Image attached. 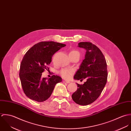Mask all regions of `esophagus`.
Returning <instances> with one entry per match:
<instances>
[{
  "label": "esophagus",
  "instance_id": "esophagus-1",
  "mask_svg": "<svg viewBox=\"0 0 131 131\" xmlns=\"http://www.w3.org/2000/svg\"><path fill=\"white\" fill-rule=\"evenodd\" d=\"M63 82L64 83H67V84H68V83H70V82L69 81H66V80H64V81H63Z\"/></svg>",
  "mask_w": 131,
  "mask_h": 131
}]
</instances>
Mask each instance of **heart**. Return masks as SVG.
I'll list each match as a JSON object with an SVG mask.
<instances>
[{
    "mask_svg": "<svg viewBox=\"0 0 131 131\" xmlns=\"http://www.w3.org/2000/svg\"><path fill=\"white\" fill-rule=\"evenodd\" d=\"M80 56V53L77 51V50H72L69 53V56ZM74 71L72 69H62L60 72L59 74L64 79H69L71 77V75L73 74Z\"/></svg>",
    "mask_w": 131,
    "mask_h": 131,
    "instance_id": "heart-1",
    "label": "heart"
}]
</instances>
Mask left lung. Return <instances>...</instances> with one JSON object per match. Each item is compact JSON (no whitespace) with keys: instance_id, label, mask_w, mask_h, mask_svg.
I'll return each instance as SVG.
<instances>
[{"instance_id":"left-lung-1","label":"left lung","mask_w":131,"mask_h":131,"mask_svg":"<svg viewBox=\"0 0 131 131\" xmlns=\"http://www.w3.org/2000/svg\"><path fill=\"white\" fill-rule=\"evenodd\" d=\"M78 46L85 49L86 52L74 79L80 81L86 79V82L83 85L77 83L78 88L72 97L77 104L87 105L99 97L105 86L107 64L101 50L92 43L82 42Z\"/></svg>"}]
</instances>
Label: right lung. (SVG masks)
Instances as JSON below:
<instances>
[{
	"label": "right lung",
	"instance_id": "1",
	"mask_svg": "<svg viewBox=\"0 0 131 131\" xmlns=\"http://www.w3.org/2000/svg\"><path fill=\"white\" fill-rule=\"evenodd\" d=\"M66 45L53 41L39 42L26 53L20 65L19 78L26 95L37 102L48 99L57 83L61 82L59 76L53 75L47 79L42 73L52 61L53 55Z\"/></svg>",
	"mask_w": 131,
	"mask_h": 131
}]
</instances>
